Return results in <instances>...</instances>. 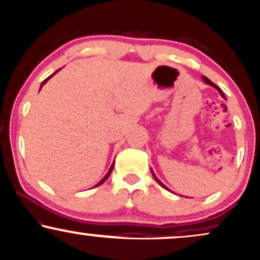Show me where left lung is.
I'll use <instances>...</instances> for the list:
<instances>
[{"label": "left lung", "mask_w": 260, "mask_h": 260, "mask_svg": "<svg viewBox=\"0 0 260 260\" xmlns=\"http://www.w3.org/2000/svg\"><path fill=\"white\" fill-rule=\"evenodd\" d=\"M203 79H204V81H205V83H206V84H208V85H211V86H213V87H215V88H217V90H218V92H219V93H221V96H222L223 98H225V97H224V94H223V92H222V90H221V88H219V87L217 86V85H216V84H213V83H212V81H211V80H210V79H208V78H206V77H203ZM151 172H152V170H151ZM152 175H153V177H154V180H156V181H157V182H158L160 186H162V187H164V188H166V189H168V187H166V186H164V185H163V183H162V182H160L158 179H157V177H156V175H154V174H153V172H152ZM168 190H169V189H168Z\"/></svg>", "instance_id": "left-lung-1"}]
</instances>
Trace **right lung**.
<instances>
[{
  "instance_id": "add662e5",
  "label": "right lung",
  "mask_w": 260,
  "mask_h": 260,
  "mask_svg": "<svg viewBox=\"0 0 260 260\" xmlns=\"http://www.w3.org/2000/svg\"><path fill=\"white\" fill-rule=\"evenodd\" d=\"M56 72H58V71H56ZM56 72H55V73H56ZM55 73H54V74H55ZM54 74H51V75H50V77H49V78H47V79H45V80H44V81H43V83H42V85H41V88H42V86H43V85H44L45 83H47V81L49 80V79H50V78H51V77H52V75H54ZM113 168H114V164H113V166H111V167H110L109 172H108V174H107V175H106V176H104V177H103V179H102V180H101V181H100V182H98L96 186H100V185H102V183H103L104 181H106V180L108 179V177H109V175H110V174H111V172H113Z\"/></svg>"
}]
</instances>
